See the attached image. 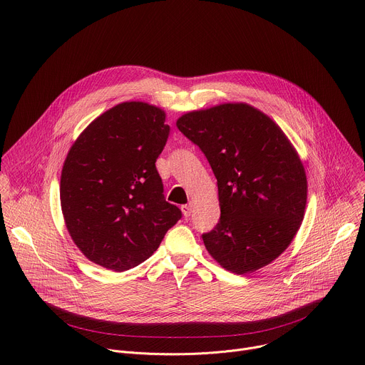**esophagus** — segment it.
Returning <instances> with one entry per match:
<instances>
[{
  "label": "esophagus",
  "mask_w": 365,
  "mask_h": 365,
  "mask_svg": "<svg viewBox=\"0 0 365 365\" xmlns=\"http://www.w3.org/2000/svg\"><path fill=\"white\" fill-rule=\"evenodd\" d=\"M180 210H182V214H183L185 217H190V215H192V212H193V205H192V203L182 205V206H180Z\"/></svg>",
  "instance_id": "1"
}]
</instances>
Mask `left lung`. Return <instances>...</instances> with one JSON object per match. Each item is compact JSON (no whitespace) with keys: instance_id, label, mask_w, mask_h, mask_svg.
Returning <instances> with one entry per match:
<instances>
[{"instance_id":"1","label":"left lung","mask_w":365,"mask_h":365,"mask_svg":"<svg viewBox=\"0 0 365 365\" xmlns=\"http://www.w3.org/2000/svg\"><path fill=\"white\" fill-rule=\"evenodd\" d=\"M176 125L218 182L221 218L202 235L207 252L235 274L274 262L297 234L307 199L306 172L287 135L245 102L186 113Z\"/></svg>"}]
</instances>
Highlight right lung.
I'll list each match as a JSON object with an SVG mask.
<instances>
[{
  "instance_id": "add662e5",
  "label": "right lung",
  "mask_w": 365,
  "mask_h": 365,
  "mask_svg": "<svg viewBox=\"0 0 365 365\" xmlns=\"http://www.w3.org/2000/svg\"><path fill=\"white\" fill-rule=\"evenodd\" d=\"M166 113L127 101L96 117L72 144L61 175L66 230L89 262L114 272L138 266L182 217L155 169Z\"/></svg>"
}]
</instances>
